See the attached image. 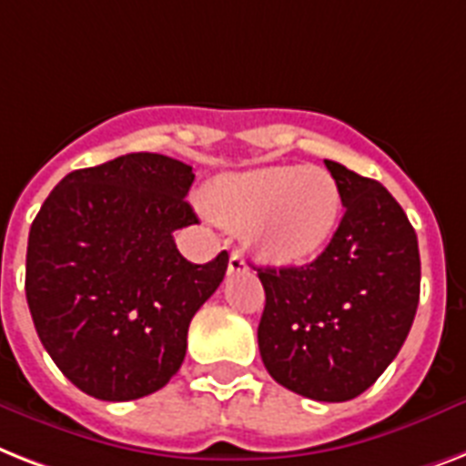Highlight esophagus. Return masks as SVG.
I'll return each mask as SVG.
<instances>
[{"instance_id": "34e87169", "label": "esophagus", "mask_w": 466, "mask_h": 466, "mask_svg": "<svg viewBox=\"0 0 466 466\" xmlns=\"http://www.w3.org/2000/svg\"><path fill=\"white\" fill-rule=\"evenodd\" d=\"M246 270H248V266H246L244 256H241L239 251L229 253V263H227V272H229V275H234V272H246Z\"/></svg>"}]
</instances>
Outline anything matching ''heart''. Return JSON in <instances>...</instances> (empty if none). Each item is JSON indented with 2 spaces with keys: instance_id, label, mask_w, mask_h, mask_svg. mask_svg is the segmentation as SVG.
Returning a JSON list of instances; mask_svg holds the SVG:
<instances>
[{
  "instance_id": "obj_1",
  "label": "heart",
  "mask_w": 466,
  "mask_h": 466,
  "mask_svg": "<svg viewBox=\"0 0 466 466\" xmlns=\"http://www.w3.org/2000/svg\"><path fill=\"white\" fill-rule=\"evenodd\" d=\"M203 203L218 222L246 229L260 258L304 263L332 239L342 194L328 169L272 165L215 177Z\"/></svg>"
}]
</instances>
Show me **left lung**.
<instances>
[{
    "instance_id": "obj_1",
    "label": "left lung",
    "mask_w": 466,
    "mask_h": 466,
    "mask_svg": "<svg viewBox=\"0 0 466 466\" xmlns=\"http://www.w3.org/2000/svg\"><path fill=\"white\" fill-rule=\"evenodd\" d=\"M344 215L319 258L258 268L266 309L260 359L287 390L319 402L354 400L390 366L419 306L421 260L414 227L390 191L325 160Z\"/></svg>"
}]
</instances>
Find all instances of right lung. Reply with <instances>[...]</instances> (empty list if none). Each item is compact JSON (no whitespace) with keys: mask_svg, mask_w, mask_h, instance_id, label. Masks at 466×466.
Returning <instances> with one entry per match:
<instances>
[{"mask_svg":"<svg viewBox=\"0 0 466 466\" xmlns=\"http://www.w3.org/2000/svg\"><path fill=\"white\" fill-rule=\"evenodd\" d=\"M194 169L128 153L66 174L28 234L25 299L37 338L86 395L127 402L160 390L187 357L188 323L229 256L196 266L172 234L198 222Z\"/></svg>","mask_w":466,"mask_h":466,"instance_id":"add662e5","label":"right lung"}]
</instances>
